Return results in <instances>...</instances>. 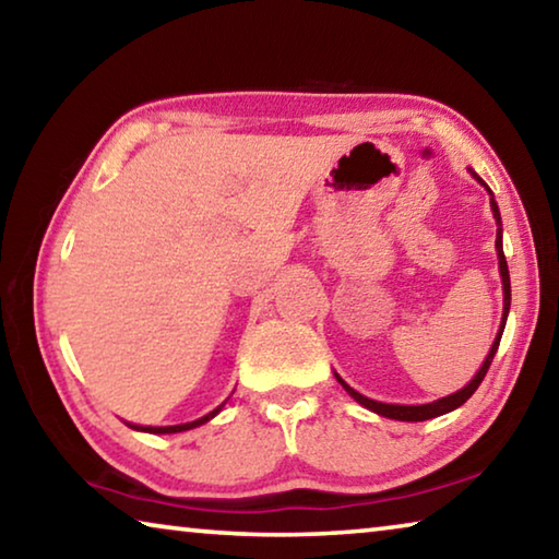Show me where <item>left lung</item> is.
<instances>
[{"mask_svg":"<svg viewBox=\"0 0 559 559\" xmlns=\"http://www.w3.org/2000/svg\"><path fill=\"white\" fill-rule=\"evenodd\" d=\"M471 175L478 179L480 185H484L488 189V185L480 179L476 173L471 169ZM490 192V189H488ZM490 210H493V216H496V224H498V234H496V251H498V269H500V278H503V318H500V330L498 335L493 340V345H490V353L488 357L484 359V365H480V370L476 372V377L463 386V390L453 392L449 396H441V400L437 402H429V404H384V402H374V400H367L365 394L355 392L353 386H349L343 377H337V382L343 384V390L353 396L355 402H359L362 406H367V409L380 414V416H386V419H396V421H427V419H433V416H441V414H449L453 409H459V406L468 400V396L478 390V384L484 382V377L488 372L490 362H493V357L498 353V345H500V335H503L506 330V320H508V310H510V276H508V261H506V253H503V224H500V212H498V204L493 197H490Z\"/></svg>","mask_w":559,"mask_h":559,"instance_id":"1","label":"left lung"}]
</instances>
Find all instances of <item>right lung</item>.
<instances>
[{"label": "right lung", "instance_id": "obj_1", "mask_svg": "<svg viewBox=\"0 0 559 559\" xmlns=\"http://www.w3.org/2000/svg\"><path fill=\"white\" fill-rule=\"evenodd\" d=\"M222 406H224V404H219L214 412L202 416V419L187 421V424H175V427H138V424H130V427L138 429V431H147V433H179V431H189V429H197V427H202V424H206L210 419H214V416L222 412Z\"/></svg>", "mask_w": 559, "mask_h": 559}]
</instances>
